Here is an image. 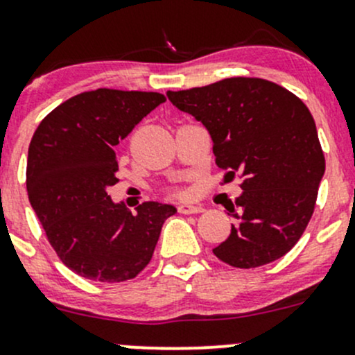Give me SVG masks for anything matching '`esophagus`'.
Listing matches in <instances>:
<instances>
[{"mask_svg": "<svg viewBox=\"0 0 355 355\" xmlns=\"http://www.w3.org/2000/svg\"><path fill=\"white\" fill-rule=\"evenodd\" d=\"M204 207L200 204H189V202H182L178 204V211L182 214H194V213H200Z\"/></svg>", "mask_w": 355, "mask_h": 355, "instance_id": "34e87169", "label": "esophagus"}]
</instances>
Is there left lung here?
Instances as JSON below:
<instances>
[{
	"label": "left lung",
	"mask_w": 355,
	"mask_h": 355,
	"mask_svg": "<svg viewBox=\"0 0 355 355\" xmlns=\"http://www.w3.org/2000/svg\"><path fill=\"white\" fill-rule=\"evenodd\" d=\"M168 99L206 127L225 177H242L227 204L234 218L214 256L234 268L280 259L306 230L324 175V156L307 106L275 82L232 77Z\"/></svg>",
	"instance_id": "8db88e82"
}]
</instances>
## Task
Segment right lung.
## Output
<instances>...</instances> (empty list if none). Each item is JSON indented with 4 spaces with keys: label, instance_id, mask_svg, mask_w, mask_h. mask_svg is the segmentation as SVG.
Wrapping results in <instances>:
<instances>
[{
    "label": "right lung",
    "instance_id": "obj_1",
    "mask_svg": "<svg viewBox=\"0 0 355 355\" xmlns=\"http://www.w3.org/2000/svg\"><path fill=\"white\" fill-rule=\"evenodd\" d=\"M166 101L159 92L96 89L67 99L39 123L27 157V194L65 266L96 282L135 278L151 261L173 204L114 202L116 155L132 128Z\"/></svg>",
    "mask_w": 355,
    "mask_h": 355
}]
</instances>
